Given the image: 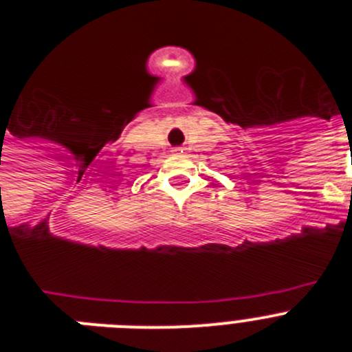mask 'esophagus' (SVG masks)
Listing matches in <instances>:
<instances>
[{"label":"esophagus","instance_id":"esophagus-1","mask_svg":"<svg viewBox=\"0 0 352 352\" xmlns=\"http://www.w3.org/2000/svg\"><path fill=\"white\" fill-rule=\"evenodd\" d=\"M176 153H178V155H182V153H183V149H176Z\"/></svg>","mask_w":352,"mask_h":352}]
</instances>
